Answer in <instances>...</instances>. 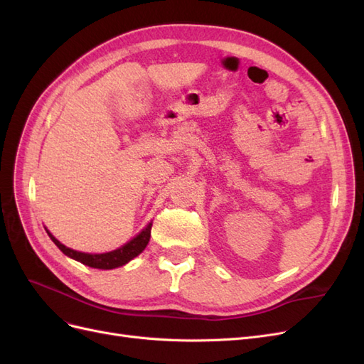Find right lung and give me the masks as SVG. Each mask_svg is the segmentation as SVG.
Here are the masks:
<instances>
[{"instance_id":"1","label":"right lung","mask_w":364,"mask_h":364,"mask_svg":"<svg viewBox=\"0 0 364 364\" xmlns=\"http://www.w3.org/2000/svg\"><path fill=\"white\" fill-rule=\"evenodd\" d=\"M150 230H151V223H149L146 229H142L134 240H130L129 243L124 245L123 247H119V249L112 250V252H107V253H98V255L73 250L67 246H63L60 241H58L48 232V230H47V232H48L50 238L53 240V243L56 245L67 257H70L75 261H80L82 264H85V266H90V267H94V269L109 270V269L124 266V264H127L130 259H134L135 257H138L139 253L144 250L146 246L149 245Z\"/></svg>"}]
</instances>
